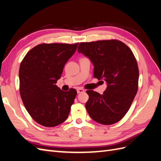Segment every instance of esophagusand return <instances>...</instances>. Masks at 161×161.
Instances as JSON below:
<instances>
[{"label":"esophagus","mask_w":161,"mask_h":161,"mask_svg":"<svg viewBox=\"0 0 161 161\" xmlns=\"http://www.w3.org/2000/svg\"><path fill=\"white\" fill-rule=\"evenodd\" d=\"M77 93L78 94H79V93H81V92H83L84 91H85V90L83 89H82V88H79V89H77Z\"/></svg>","instance_id":"esophagus-1"}]
</instances>
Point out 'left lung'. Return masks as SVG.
I'll use <instances>...</instances> for the list:
<instances>
[{"label":"left lung","mask_w":161,"mask_h":161,"mask_svg":"<svg viewBox=\"0 0 161 161\" xmlns=\"http://www.w3.org/2000/svg\"><path fill=\"white\" fill-rule=\"evenodd\" d=\"M78 52L94 66L93 76L107 83L103 95L86 91L85 104L91 118L101 124L118 122L128 111L137 93L139 70L132 52L118 40L80 43Z\"/></svg>","instance_id":"8db88e82"}]
</instances>
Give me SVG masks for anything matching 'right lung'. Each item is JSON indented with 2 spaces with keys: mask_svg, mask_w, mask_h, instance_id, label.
<instances>
[{
  "mask_svg": "<svg viewBox=\"0 0 161 161\" xmlns=\"http://www.w3.org/2000/svg\"><path fill=\"white\" fill-rule=\"evenodd\" d=\"M79 43H42L27 52L19 68V91L26 110L37 123L54 127L67 119L76 91L56 84Z\"/></svg>",
  "mask_w": 161,
  "mask_h": 161,
  "instance_id": "right-lung-1",
  "label": "right lung"
}]
</instances>
